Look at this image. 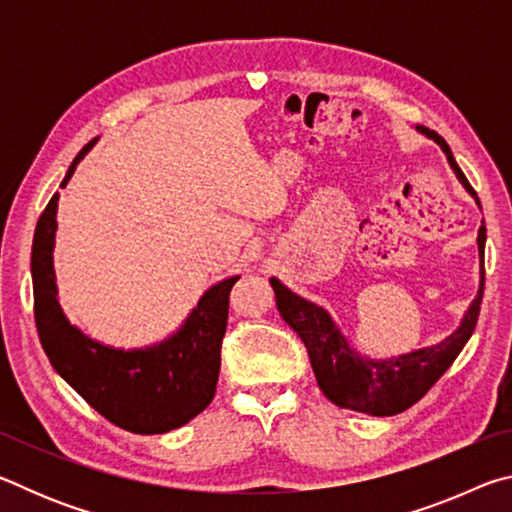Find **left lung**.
Returning a JSON list of instances; mask_svg holds the SVG:
<instances>
[{"instance_id": "obj_1", "label": "left lung", "mask_w": 512, "mask_h": 512, "mask_svg": "<svg viewBox=\"0 0 512 512\" xmlns=\"http://www.w3.org/2000/svg\"><path fill=\"white\" fill-rule=\"evenodd\" d=\"M422 135L431 137L440 149L445 151L449 167L454 169L456 178L479 203V196L467 183L465 173L458 167L452 149L438 133L429 128L418 126ZM479 257H481V282L479 293L472 300L470 309L465 311L461 325L454 334H449L445 341L431 348H422L409 354H400L395 359H368L361 357L357 350L350 348L341 329L334 325L332 316L323 307L314 305L298 293L284 287V284L271 277V287L275 291V302L282 318L287 320L293 332L305 343L309 352L311 368H314L320 391L325 393L329 402H334L341 409L368 413V415H395L402 413L422 400L424 393L443 377V372L452 366L458 352L465 348L476 327L483 300L485 268H483V248H485V225L479 228Z\"/></svg>"}]
</instances>
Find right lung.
Instances as JSON below:
<instances>
[{
	"instance_id": "obj_1",
	"label": "right lung",
	"mask_w": 512,
	"mask_h": 512,
	"mask_svg": "<svg viewBox=\"0 0 512 512\" xmlns=\"http://www.w3.org/2000/svg\"><path fill=\"white\" fill-rule=\"evenodd\" d=\"M88 142L69 164L65 187ZM58 194L40 214L31 248L33 314L49 363L94 411L133 433H164L187 424L207 409L221 370V341L228 327L230 289L239 277H228L203 293L183 327L169 339L144 350L108 348L72 325L58 302L54 275Z\"/></svg>"
}]
</instances>
